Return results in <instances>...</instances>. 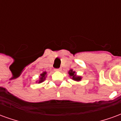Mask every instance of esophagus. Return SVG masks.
<instances>
[{
    "mask_svg": "<svg viewBox=\"0 0 121 121\" xmlns=\"http://www.w3.org/2000/svg\"><path fill=\"white\" fill-rule=\"evenodd\" d=\"M54 71H61V68L55 69H54Z\"/></svg>",
    "mask_w": 121,
    "mask_h": 121,
    "instance_id": "1",
    "label": "esophagus"
}]
</instances>
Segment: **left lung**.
I'll list each match as a JSON object with an SVG mask.
<instances>
[{"label": "left lung", "mask_w": 121, "mask_h": 121, "mask_svg": "<svg viewBox=\"0 0 121 121\" xmlns=\"http://www.w3.org/2000/svg\"><path fill=\"white\" fill-rule=\"evenodd\" d=\"M74 73H75V72H74V71H73V70H70L69 72V75L71 76H73L72 78L74 80H75V81H80V80H81L82 78L80 76H76V74H74Z\"/></svg>", "instance_id": "obj_1"}]
</instances>
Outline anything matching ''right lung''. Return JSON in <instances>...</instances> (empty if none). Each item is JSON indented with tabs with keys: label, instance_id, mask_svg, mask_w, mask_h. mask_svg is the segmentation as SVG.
Here are the masks:
<instances>
[{
	"label": "right lung",
	"instance_id": "obj_1",
	"mask_svg": "<svg viewBox=\"0 0 121 121\" xmlns=\"http://www.w3.org/2000/svg\"><path fill=\"white\" fill-rule=\"evenodd\" d=\"M46 72H43L42 74H41V77H40V80L39 81V83H41L42 82H43L45 80V76H46Z\"/></svg>",
	"mask_w": 121,
	"mask_h": 121
}]
</instances>
